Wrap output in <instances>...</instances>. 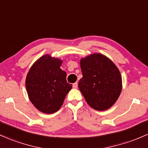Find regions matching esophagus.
Here are the masks:
<instances>
[{"label":"esophagus","instance_id":"esophagus-1","mask_svg":"<svg viewBox=\"0 0 148 148\" xmlns=\"http://www.w3.org/2000/svg\"><path fill=\"white\" fill-rule=\"evenodd\" d=\"M77 87H78V83L77 82L74 83V84H73V88H77Z\"/></svg>","mask_w":148,"mask_h":148}]
</instances>
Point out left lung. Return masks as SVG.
Returning <instances> with one entry per match:
<instances>
[{
	"label": "left lung",
	"mask_w": 148,
	"mask_h": 148,
	"mask_svg": "<svg viewBox=\"0 0 148 148\" xmlns=\"http://www.w3.org/2000/svg\"><path fill=\"white\" fill-rule=\"evenodd\" d=\"M83 77L79 88L91 108L103 111L111 108L121 91V76L106 56L92 54L80 62Z\"/></svg>",
	"instance_id": "left-lung-1"
}]
</instances>
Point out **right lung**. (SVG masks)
Returning a JSON list of instances; mask_svg holds the SVG:
<instances>
[{"mask_svg":"<svg viewBox=\"0 0 148 148\" xmlns=\"http://www.w3.org/2000/svg\"><path fill=\"white\" fill-rule=\"evenodd\" d=\"M62 61L45 55L31 67L26 79L27 93L32 104L43 113L52 114L62 105L72 85L60 69Z\"/></svg>","mask_w":148,"mask_h":148,"instance_id":"1","label":"right lung"}]
</instances>
